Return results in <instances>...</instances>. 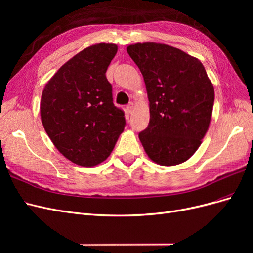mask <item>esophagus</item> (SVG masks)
Masks as SVG:
<instances>
[{
  "instance_id": "34e87169",
  "label": "esophagus",
  "mask_w": 253,
  "mask_h": 253,
  "mask_svg": "<svg viewBox=\"0 0 253 253\" xmlns=\"http://www.w3.org/2000/svg\"><path fill=\"white\" fill-rule=\"evenodd\" d=\"M133 109H134V103L133 102H129L127 105H126V111L131 114L133 112Z\"/></svg>"
}]
</instances>
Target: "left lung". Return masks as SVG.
<instances>
[{"label":"left lung","instance_id":"1","mask_svg":"<svg viewBox=\"0 0 253 253\" xmlns=\"http://www.w3.org/2000/svg\"><path fill=\"white\" fill-rule=\"evenodd\" d=\"M150 101V122L139 133L148 156L162 166L186 162L208 131L214 88L200 60L156 43L129 45Z\"/></svg>","mask_w":253,"mask_h":253}]
</instances>
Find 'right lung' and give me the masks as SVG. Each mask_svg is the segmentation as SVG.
I'll return each mask as SVG.
<instances>
[{
  "label": "right lung",
  "mask_w": 253,
  "mask_h": 253,
  "mask_svg": "<svg viewBox=\"0 0 253 253\" xmlns=\"http://www.w3.org/2000/svg\"><path fill=\"white\" fill-rule=\"evenodd\" d=\"M117 45L100 43L77 53L47 82L41 98L43 126L61 154L93 167L108 158L126 126L113 103L106 70Z\"/></svg>",
  "instance_id": "add662e5"
}]
</instances>
